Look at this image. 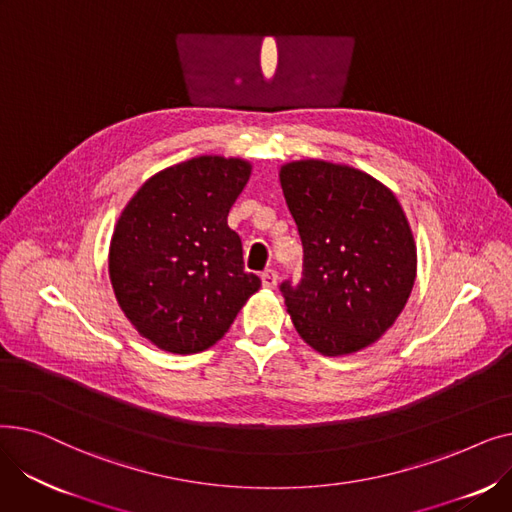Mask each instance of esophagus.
<instances>
[{
	"instance_id": "obj_1",
	"label": "esophagus",
	"mask_w": 512,
	"mask_h": 512,
	"mask_svg": "<svg viewBox=\"0 0 512 512\" xmlns=\"http://www.w3.org/2000/svg\"><path fill=\"white\" fill-rule=\"evenodd\" d=\"M261 284H263V288H276V284H278V272H276V270H265V272L261 274Z\"/></svg>"
}]
</instances>
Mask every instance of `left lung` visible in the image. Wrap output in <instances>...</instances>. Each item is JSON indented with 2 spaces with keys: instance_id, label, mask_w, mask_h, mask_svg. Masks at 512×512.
I'll use <instances>...</instances> for the list:
<instances>
[{
  "instance_id": "left-lung-1",
  "label": "left lung",
  "mask_w": 512,
  "mask_h": 512,
  "mask_svg": "<svg viewBox=\"0 0 512 512\" xmlns=\"http://www.w3.org/2000/svg\"><path fill=\"white\" fill-rule=\"evenodd\" d=\"M303 242V274L280 290L292 324L317 353L373 344L405 309L415 284V240L392 191L348 166L294 161L280 170Z\"/></svg>"
}]
</instances>
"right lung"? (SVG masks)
Segmentation results:
<instances>
[{
	"instance_id": "right-lung-1",
	"label": "right lung",
	"mask_w": 512,
	"mask_h": 512,
	"mask_svg": "<svg viewBox=\"0 0 512 512\" xmlns=\"http://www.w3.org/2000/svg\"><path fill=\"white\" fill-rule=\"evenodd\" d=\"M251 176L242 159L203 155L149 178L110 245L116 299L155 346L199 353L218 342L261 280L245 272L228 211Z\"/></svg>"
}]
</instances>
